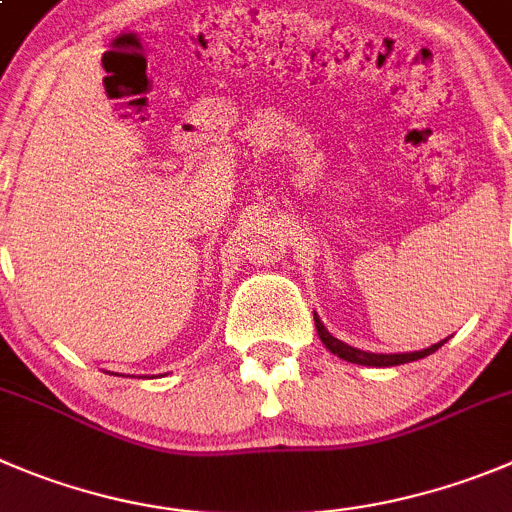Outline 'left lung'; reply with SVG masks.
Here are the masks:
<instances>
[{
  "label": "left lung",
  "instance_id": "8db88e82",
  "mask_svg": "<svg viewBox=\"0 0 512 512\" xmlns=\"http://www.w3.org/2000/svg\"><path fill=\"white\" fill-rule=\"evenodd\" d=\"M315 328H318V336H321V341L326 343L328 351L336 353V356L343 358V361H351V364H361V366H399V364H409V361H417V358L429 356V353H434L444 343V341L442 343H434V346L424 348V351H414V353H366V351H358V348L346 346V343L338 341V338H333L331 333L326 331V326H323V323L318 321V315H315Z\"/></svg>",
  "mask_w": 512,
  "mask_h": 512
}]
</instances>
